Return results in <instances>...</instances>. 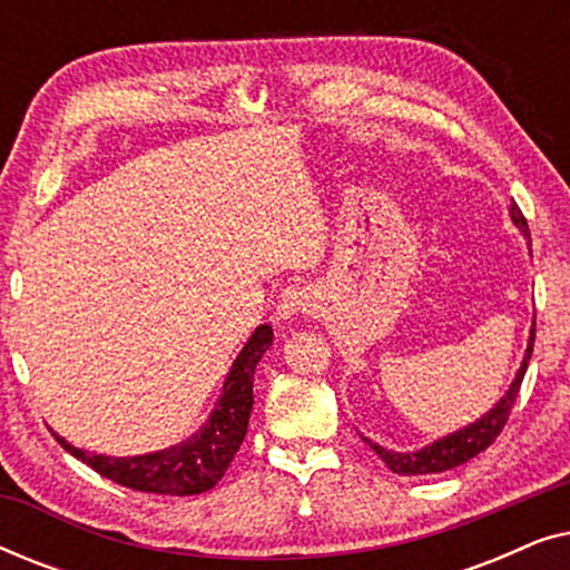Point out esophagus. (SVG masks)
Masks as SVG:
<instances>
[{"label": "esophagus", "mask_w": 570, "mask_h": 570, "mask_svg": "<svg viewBox=\"0 0 570 570\" xmlns=\"http://www.w3.org/2000/svg\"><path fill=\"white\" fill-rule=\"evenodd\" d=\"M314 306H316V301H314V295H311L308 287L291 285V287H285L283 295H279L277 311L283 318H295V316L311 314Z\"/></svg>", "instance_id": "obj_1"}]
</instances>
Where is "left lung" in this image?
<instances>
[{
	"mask_svg": "<svg viewBox=\"0 0 570 570\" xmlns=\"http://www.w3.org/2000/svg\"><path fill=\"white\" fill-rule=\"evenodd\" d=\"M509 213H511V220L517 223V228H521V233L529 236L527 217L521 215L517 202H513V205L509 207ZM532 350H534V324H532V332H529L527 355H524V361H521V368L517 371V379L511 381L509 392L501 396V402H498L493 410L485 412V415H482L480 420H474V423L462 428V431L443 435V439L433 441L431 446H425L420 451H407V454H400V451H389V449L379 446V443H373L368 439H363V441L368 443V446L381 456V462H384L389 470L396 472V474H435V472L454 470V466L470 462L472 456H478L480 451H485L490 443H493L498 435H501L505 420H509V412L513 407V402H517V396H519V389H521V381H524V373H527L529 357H532Z\"/></svg>",
	"mask_w": 570,
	"mask_h": 570,
	"instance_id": "obj_1",
	"label": "left lung"
}]
</instances>
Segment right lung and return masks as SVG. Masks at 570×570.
<instances>
[{
  "mask_svg": "<svg viewBox=\"0 0 570 570\" xmlns=\"http://www.w3.org/2000/svg\"><path fill=\"white\" fill-rule=\"evenodd\" d=\"M269 345L272 326H256V332L233 361V368L225 379L223 394L215 404L213 415L197 433L176 443V446L139 456H106L75 449L72 443H67L57 433H53V439L59 441L61 449L88 464L90 470L104 474L106 480H114L116 485L155 495L205 493V490L215 488L223 480L225 470H228L233 456L244 443L248 417H252L254 407V371Z\"/></svg>",
  "mask_w": 570,
  "mask_h": 570,
  "instance_id": "add662e5",
  "label": "right lung"
}]
</instances>
